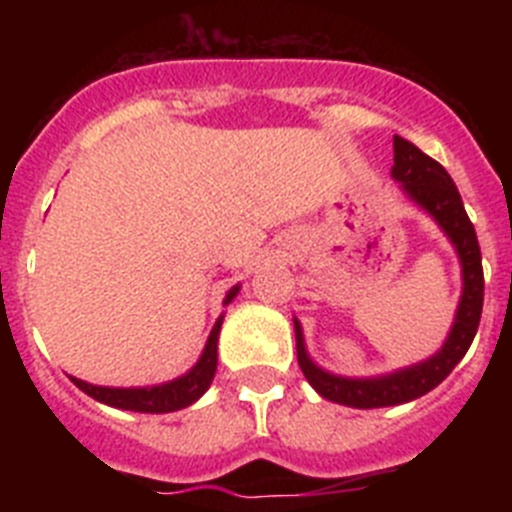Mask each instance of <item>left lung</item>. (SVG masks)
<instances>
[{
    "mask_svg": "<svg viewBox=\"0 0 512 512\" xmlns=\"http://www.w3.org/2000/svg\"><path fill=\"white\" fill-rule=\"evenodd\" d=\"M392 179L400 182L402 192L408 194L420 210L428 212L441 225L443 233L449 235V241L454 243L456 253H459L464 287H461V300L456 307L449 338L443 341L436 354L431 359L420 361V364L405 366V369L382 374V377H338V374L320 369L307 356L302 325L295 318L297 361H300L305 379L312 384V390L323 395L325 400L359 410L402 405V402L418 400L425 392L438 387L472 346L479 318H482V302H485V274H482V253H479L477 233H474L472 220L464 210L461 194L449 171L443 169L438 161H433L431 156H425L410 140L395 135Z\"/></svg>",
    "mask_w": 512,
    "mask_h": 512,
    "instance_id": "left-lung-1",
    "label": "left lung"
}]
</instances>
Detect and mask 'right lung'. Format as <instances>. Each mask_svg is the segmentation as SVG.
<instances>
[{"instance_id": "add662e5", "label": "right lung", "mask_w": 512, "mask_h": 512, "mask_svg": "<svg viewBox=\"0 0 512 512\" xmlns=\"http://www.w3.org/2000/svg\"><path fill=\"white\" fill-rule=\"evenodd\" d=\"M238 284L228 292L223 305H230L233 297L238 295ZM220 325H223V315L217 318L215 328L210 330V338L205 343L200 361L189 369L182 377L171 379L164 384H153V387H99V384H89L84 379L71 377V382L79 387L81 392H87L97 402H104L110 408L133 410V413H174L182 410L192 402L200 400L212 384L217 369V336H220Z\"/></svg>"}]
</instances>
